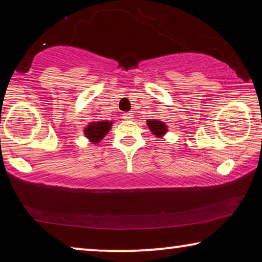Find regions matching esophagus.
Instances as JSON below:
<instances>
[{"label": "esophagus", "instance_id": "1", "mask_svg": "<svg viewBox=\"0 0 262 262\" xmlns=\"http://www.w3.org/2000/svg\"><path fill=\"white\" fill-rule=\"evenodd\" d=\"M122 118L126 119V120H132L133 119V114L132 113H123Z\"/></svg>", "mask_w": 262, "mask_h": 262}]
</instances>
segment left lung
Instances as JSON below:
<instances>
[{"label":"left lung","instance_id":"obj_1","mask_svg":"<svg viewBox=\"0 0 262 262\" xmlns=\"http://www.w3.org/2000/svg\"><path fill=\"white\" fill-rule=\"evenodd\" d=\"M147 125L152 134L156 135L157 137H162L164 134H166L167 132V126L165 123L163 121L156 120V119H148Z\"/></svg>","mask_w":262,"mask_h":262}]
</instances>
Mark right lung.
Returning <instances> with one entry per match:
<instances>
[{"label":"right lung","mask_w":262,"mask_h":262,"mask_svg":"<svg viewBox=\"0 0 262 262\" xmlns=\"http://www.w3.org/2000/svg\"><path fill=\"white\" fill-rule=\"evenodd\" d=\"M113 121H97V122H90L89 125L84 128V134L88 137L89 141L92 143H98L100 140H103L105 135L107 134L111 129Z\"/></svg>","instance_id":"obj_1"}]
</instances>
